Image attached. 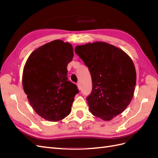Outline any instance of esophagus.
<instances>
[{"label":"esophagus","instance_id":"1","mask_svg":"<svg viewBox=\"0 0 158 158\" xmlns=\"http://www.w3.org/2000/svg\"><path fill=\"white\" fill-rule=\"evenodd\" d=\"M77 86H78V89H81V86H80V84H77Z\"/></svg>","mask_w":158,"mask_h":158}]
</instances>
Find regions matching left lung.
I'll list each match as a JSON object with an SVG mask.
<instances>
[{"label": "left lung", "instance_id": "obj_1", "mask_svg": "<svg viewBox=\"0 0 158 158\" xmlns=\"http://www.w3.org/2000/svg\"><path fill=\"white\" fill-rule=\"evenodd\" d=\"M75 52L88 66L92 90L86 98L93 115L109 121L121 113L133 97L135 65L121 49L104 42L76 46Z\"/></svg>", "mask_w": 158, "mask_h": 158}]
</instances>
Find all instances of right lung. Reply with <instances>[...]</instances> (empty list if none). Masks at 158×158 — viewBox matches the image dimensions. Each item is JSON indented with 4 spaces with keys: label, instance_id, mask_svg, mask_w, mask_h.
<instances>
[{
    "label": "right lung",
    "instance_id": "1",
    "mask_svg": "<svg viewBox=\"0 0 158 158\" xmlns=\"http://www.w3.org/2000/svg\"><path fill=\"white\" fill-rule=\"evenodd\" d=\"M69 43L55 40L33 51L23 69L22 84L35 111L49 121H58L70 113L77 85L68 80V64L73 58Z\"/></svg>",
    "mask_w": 158,
    "mask_h": 158
}]
</instances>
